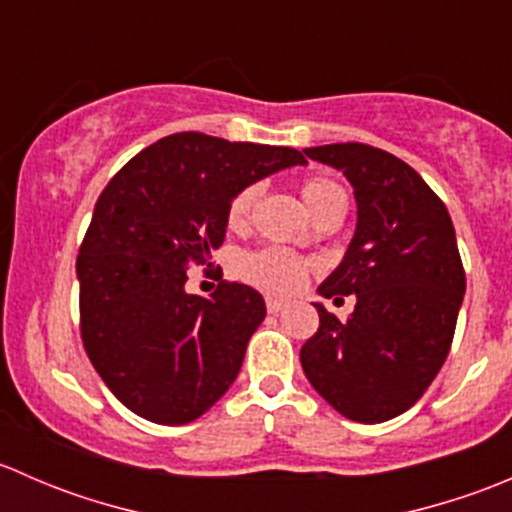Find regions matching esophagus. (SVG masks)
Returning a JSON list of instances; mask_svg holds the SVG:
<instances>
[{
  "instance_id": "esophagus-1",
  "label": "esophagus",
  "mask_w": 512,
  "mask_h": 512,
  "mask_svg": "<svg viewBox=\"0 0 512 512\" xmlns=\"http://www.w3.org/2000/svg\"><path fill=\"white\" fill-rule=\"evenodd\" d=\"M282 309H285V302H280V299L267 297V312H270V314H280Z\"/></svg>"
}]
</instances>
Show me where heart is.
<instances>
[{
  "label": "heart",
  "mask_w": 512,
  "mask_h": 512,
  "mask_svg": "<svg viewBox=\"0 0 512 512\" xmlns=\"http://www.w3.org/2000/svg\"><path fill=\"white\" fill-rule=\"evenodd\" d=\"M299 193H302L304 205L312 210V215L332 205L334 200H344V190L339 188V183H334L332 178H324V175L304 178L302 185H299ZM255 198L257 185H245V188L232 195L225 210V220L232 230L247 223ZM235 270L247 285L260 287L272 294H289L304 282L309 272V262L282 250V247H262V250L242 252L235 262Z\"/></svg>",
  "instance_id": "heart-1"
}]
</instances>
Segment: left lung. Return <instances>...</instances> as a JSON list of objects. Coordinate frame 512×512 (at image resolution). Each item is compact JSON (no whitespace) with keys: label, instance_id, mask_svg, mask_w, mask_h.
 <instances>
[{"label":"left lung","instance_id":"1","mask_svg":"<svg viewBox=\"0 0 512 512\" xmlns=\"http://www.w3.org/2000/svg\"><path fill=\"white\" fill-rule=\"evenodd\" d=\"M354 188L356 232L319 294H356L347 322L322 304L299 361L309 384L342 416L381 423L404 414L451 352L466 272L451 215L401 158L366 146L304 148Z\"/></svg>","mask_w":512,"mask_h":512}]
</instances>
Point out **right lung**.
<instances>
[{
  "label": "right lung",
  "mask_w": 512,
  "mask_h": 512,
  "mask_svg": "<svg viewBox=\"0 0 512 512\" xmlns=\"http://www.w3.org/2000/svg\"><path fill=\"white\" fill-rule=\"evenodd\" d=\"M302 163L294 148L185 131L143 148L108 180L76 260L81 339L133 414L180 426L230 389L265 299L225 280L210 297L188 294V270L213 267L237 190Z\"/></svg>",
  "instance_id": "1"
}]
</instances>
